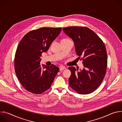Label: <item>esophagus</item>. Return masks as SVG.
Instances as JSON below:
<instances>
[{
	"label": "esophagus",
	"instance_id": "esophagus-1",
	"mask_svg": "<svg viewBox=\"0 0 122 122\" xmlns=\"http://www.w3.org/2000/svg\"><path fill=\"white\" fill-rule=\"evenodd\" d=\"M66 69V67L65 66H60V71H64V69Z\"/></svg>",
	"mask_w": 122,
	"mask_h": 122
}]
</instances>
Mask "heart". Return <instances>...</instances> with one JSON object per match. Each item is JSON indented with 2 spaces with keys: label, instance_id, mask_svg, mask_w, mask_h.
Returning a JSON list of instances; mask_svg holds the SVG:
<instances>
[{
  "label": "heart",
  "instance_id": "1",
  "mask_svg": "<svg viewBox=\"0 0 122 122\" xmlns=\"http://www.w3.org/2000/svg\"><path fill=\"white\" fill-rule=\"evenodd\" d=\"M63 40H68V39H63Z\"/></svg>",
  "mask_w": 122,
  "mask_h": 122
}]
</instances>
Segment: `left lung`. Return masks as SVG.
Returning a JSON list of instances; mask_svg holds the SVG:
<instances>
[{
    "label": "left lung",
    "instance_id": "8db88e82",
    "mask_svg": "<svg viewBox=\"0 0 122 122\" xmlns=\"http://www.w3.org/2000/svg\"><path fill=\"white\" fill-rule=\"evenodd\" d=\"M63 30L73 41L77 55L82 57L84 66L80 71L74 66L68 67L71 72L69 85L80 94H90L98 87L106 74L105 46L97 35L87 27L70 26Z\"/></svg>",
    "mask_w": 122,
    "mask_h": 122
}]
</instances>
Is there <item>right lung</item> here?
I'll return each instance as SVG.
<instances>
[{"label":"right lung","mask_w":122,"mask_h":122,"mask_svg":"<svg viewBox=\"0 0 122 122\" xmlns=\"http://www.w3.org/2000/svg\"><path fill=\"white\" fill-rule=\"evenodd\" d=\"M61 27H42L27 33L17 48L14 59L16 76L24 88L35 94L50 88L59 68L41 65V56L59 35Z\"/></svg>","instance_id":"add662e5"}]
</instances>
